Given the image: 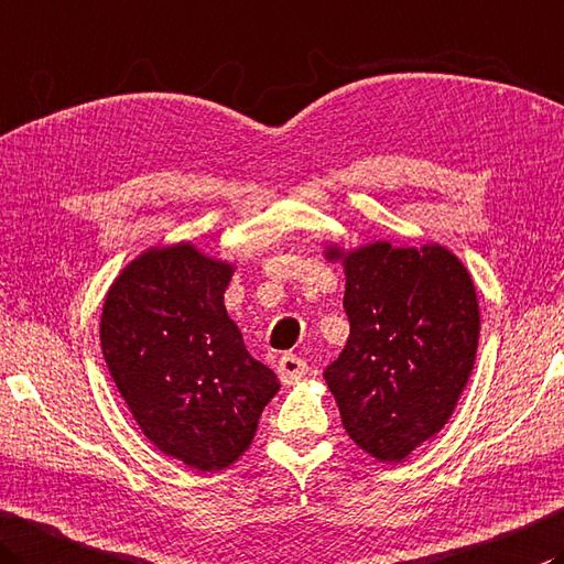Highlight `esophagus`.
Listing matches in <instances>:
<instances>
[{"label": "esophagus", "instance_id": "34e87169", "mask_svg": "<svg viewBox=\"0 0 564 564\" xmlns=\"http://www.w3.org/2000/svg\"><path fill=\"white\" fill-rule=\"evenodd\" d=\"M275 371H279V379L283 383H293L297 379H303L307 373V361L295 357V355H283L279 359V367H275Z\"/></svg>", "mask_w": 564, "mask_h": 564}]
</instances>
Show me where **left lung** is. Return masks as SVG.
<instances>
[{"instance_id": "8db88e82", "label": "left lung", "mask_w": 564, "mask_h": 564, "mask_svg": "<svg viewBox=\"0 0 564 564\" xmlns=\"http://www.w3.org/2000/svg\"><path fill=\"white\" fill-rule=\"evenodd\" d=\"M349 339L325 369L341 425L379 462H401L449 421L474 369L479 303L445 247L389 241L341 251Z\"/></svg>"}]
</instances>
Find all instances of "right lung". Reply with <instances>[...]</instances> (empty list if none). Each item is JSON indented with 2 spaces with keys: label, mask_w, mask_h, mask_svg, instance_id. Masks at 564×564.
<instances>
[{
  "label": "right lung",
  "mask_w": 564,
  "mask_h": 564,
  "mask_svg": "<svg viewBox=\"0 0 564 564\" xmlns=\"http://www.w3.org/2000/svg\"><path fill=\"white\" fill-rule=\"evenodd\" d=\"M231 271L185 241L153 247L119 273L99 325L107 369L141 433L200 471L249 449L281 389L227 315Z\"/></svg>",
  "instance_id": "add662e5"
}]
</instances>
